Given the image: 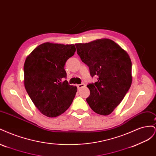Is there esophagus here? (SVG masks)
<instances>
[{
  "label": "esophagus",
  "instance_id": "34e87169",
  "mask_svg": "<svg viewBox=\"0 0 156 156\" xmlns=\"http://www.w3.org/2000/svg\"><path fill=\"white\" fill-rule=\"evenodd\" d=\"M77 88H78L79 89H80V88H83V87H85V84H84V83L79 84H77Z\"/></svg>",
  "mask_w": 156,
  "mask_h": 156
}]
</instances>
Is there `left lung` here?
Here are the masks:
<instances>
[{
	"mask_svg": "<svg viewBox=\"0 0 156 156\" xmlns=\"http://www.w3.org/2000/svg\"><path fill=\"white\" fill-rule=\"evenodd\" d=\"M77 53L97 81L87 85V101L101 115L115 110L128 92L132 82L131 61L127 52L114 41L100 39L86 44H76Z\"/></svg>",
	"mask_w": 156,
	"mask_h": 156,
	"instance_id": "8db88e82",
	"label": "left lung"
}]
</instances>
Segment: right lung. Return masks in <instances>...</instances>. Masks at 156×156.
I'll use <instances>...</instances> for the list:
<instances>
[{
  "label": "right lung",
  "mask_w": 156,
  "mask_h": 156,
  "mask_svg": "<svg viewBox=\"0 0 156 156\" xmlns=\"http://www.w3.org/2000/svg\"><path fill=\"white\" fill-rule=\"evenodd\" d=\"M75 51L73 44L47 42L37 46L25 60V89L37 109L46 116L62 115L72 103L77 88L64 81L67 75L64 66Z\"/></svg>",
  "instance_id": "right-lung-1"
}]
</instances>
